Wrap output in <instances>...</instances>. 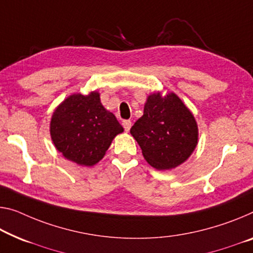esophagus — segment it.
Instances as JSON below:
<instances>
[{
    "label": "esophagus",
    "instance_id": "esophagus-1",
    "mask_svg": "<svg viewBox=\"0 0 253 253\" xmlns=\"http://www.w3.org/2000/svg\"><path fill=\"white\" fill-rule=\"evenodd\" d=\"M122 126L124 127V130L127 132V131L130 130V127H131V121H130V120H124V121L122 122Z\"/></svg>",
    "mask_w": 253,
    "mask_h": 253
}]
</instances>
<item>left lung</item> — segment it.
Returning <instances> with one entry per match:
<instances>
[{"label":"left lung","mask_w":253,"mask_h":253,"mask_svg":"<svg viewBox=\"0 0 253 253\" xmlns=\"http://www.w3.org/2000/svg\"><path fill=\"white\" fill-rule=\"evenodd\" d=\"M130 132L146 161L157 169H174L182 164L198 141L196 120L175 94L150 95L143 115Z\"/></svg>","instance_id":"left-lung-1"}]
</instances>
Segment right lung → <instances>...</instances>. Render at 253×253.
I'll use <instances>...</instances> for the list:
<instances>
[{
    "mask_svg": "<svg viewBox=\"0 0 253 253\" xmlns=\"http://www.w3.org/2000/svg\"><path fill=\"white\" fill-rule=\"evenodd\" d=\"M121 132L122 126L105 110L96 91L70 96L56 108L50 121L56 149L69 161L84 166L98 163Z\"/></svg>",
    "mask_w": 253,
    "mask_h": 253,
    "instance_id": "right-lung-1",
    "label": "right lung"
}]
</instances>
